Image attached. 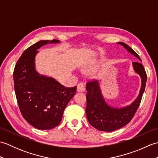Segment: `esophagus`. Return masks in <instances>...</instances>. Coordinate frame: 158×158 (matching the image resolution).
Here are the masks:
<instances>
[{"instance_id": "obj_1", "label": "esophagus", "mask_w": 158, "mask_h": 158, "mask_svg": "<svg viewBox=\"0 0 158 158\" xmlns=\"http://www.w3.org/2000/svg\"><path fill=\"white\" fill-rule=\"evenodd\" d=\"M77 92H84L85 89V86L84 83H82V82L78 83V85H77Z\"/></svg>"}]
</instances>
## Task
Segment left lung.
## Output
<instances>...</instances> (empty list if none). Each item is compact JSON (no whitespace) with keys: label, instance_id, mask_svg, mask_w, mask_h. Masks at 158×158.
<instances>
[{"label":"left lung","instance_id":"1","mask_svg":"<svg viewBox=\"0 0 158 158\" xmlns=\"http://www.w3.org/2000/svg\"><path fill=\"white\" fill-rule=\"evenodd\" d=\"M127 51L141 60L139 56L126 43L119 42ZM133 67L142 79V86L138 98L132 105L122 109H114L108 106L103 99L100 92L98 81L94 79L88 81L87 89L86 115L89 123L97 130L105 132H112L125 126L135 116L141 102L147 82V73L144 66L139 62H134Z\"/></svg>","mask_w":158,"mask_h":158}]
</instances>
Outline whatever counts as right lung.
I'll return each instance as SVG.
<instances>
[{
  "mask_svg": "<svg viewBox=\"0 0 158 158\" xmlns=\"http://www.w3.org/2000/svg\"><path fill=\"white\" fill-rule=\"evenodd\" d=\"M58 40L40 41L23 52L13 71L17 101L23 118L39 130H49L61 122L63 113L75 94L77 86L66 88L55 79L41 76L35 69L37 49Z\"/></svg>",
  "mask_w": 158,
  "mask_h": 158,
  "instance_id": "right-lung-1",
  "label": "right lung"
}]
</instances>
